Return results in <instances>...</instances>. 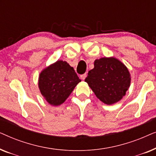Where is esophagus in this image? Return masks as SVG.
<instances>
[{
	"label": "esophagus",
	"mask_w": 156,
	"mask_h": 156,
	"mask_svg": "<svg viewBox=\"0 0 156 156\" xmlns=\"http://www.w3.org/2000/svg\"><path fill=\"white\" fill-rule=\"evenodd\" d=\"M80 77H81V79H82V80H85V78L87 77V73H84V74H82V75L80 76Z\"/></svg>",
	"instance_id": "1"
}]
</instances>
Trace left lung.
I'll use <instances>...</instances> for the list:
<instances>
[{
    "label": "left lung",
    "instance_id": "left-lung-1",
    "mask_svg": "<svg viewBox=\"0 0 156 156\" xmlns=\"http://www.w3.org/2000/svg\"><path fill=\"white\" fill-rule=\"evenodd\" d=\"M85 82L104 104H113L122 99L131 83L129 72L122 62L114 57L94 61Z\"/></svg>",
    "mask_w": 156,
    "mask_h": 156
}]
</instances>
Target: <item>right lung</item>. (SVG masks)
I'll return each mask as SVG.
<instances>
[{
  "label": "right lung",
  "instance_id": "add662e5",
  "mask_svg": "<svg viewBox=\"0 0 156 156\" xmlns=\"http://www.w3.org/2000/svg\"><path fill=\"white\" fill-rule=\"evenodd\" d=\"M80 82L74 68L67 62L59 60L40 73L38 85L46 101L51 105L58 106L67 99Z\"/></svg>",
  "mask_w": 156,
  "mask_h": 156
}]
</instances>
